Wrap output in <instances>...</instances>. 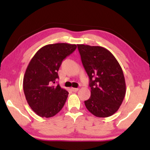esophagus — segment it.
<instances>
[{"instance_id": "1", "label": "esophagus", "mask_w": 150, "mask_h": 150, "mask_svg": "<svg viewBox=\"0 0 150 150\" xmlns=\"http://www.w3.org/2000/svg\"><path fill=\"white\" fill-rule=\"evenodd\" d=\"M71 90L73 91V92H77V91L79 90V89L78 88H73V87H72Z\"/></svg>"}]
</instances>
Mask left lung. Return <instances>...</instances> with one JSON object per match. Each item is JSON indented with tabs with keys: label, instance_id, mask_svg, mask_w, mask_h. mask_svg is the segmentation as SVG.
<instances>
[{
	"label": "left lung",
	"instance_id": "1",
	"mask_svg": "<svg viewBox=\"0 0 150 150\" xmlns=\"http://www.w3.org/2000/svg\"><path fill=\"white\" fill-rule=\"evenodd\" d=\"M82 65L89 77L91 96L85 101L94 116H112L124 99L126 85L123 70L116 58L101 46L77 44Z\"/></svg>",
	"mask_w": 150,
	"mask_h": 150
}]
</instances>
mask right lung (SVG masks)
I'll list each match as a JSON object with an SVG mask.
<instances>
[{"mask_svg":"<svg viewBox=\"0 0 150 150\" xmlns=\"http://www.w3.org/2000/svg\"><path fill=\"white\" fill-rule=\"evenodd\" d=\"M76 44L58 43L41 48L26 69L23 90L27 103L38 116L50 118L64 106L68 92L55 85L63 60L76 49Z\"/></svg>","mask_w":150,"mask_h":150,"instance_id":"obj_1","label":"right lung"}]
</instances>
